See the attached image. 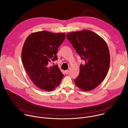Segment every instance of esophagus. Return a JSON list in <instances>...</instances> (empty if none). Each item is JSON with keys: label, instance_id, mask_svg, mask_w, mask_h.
<instances>
[{"label": "esophagus", "instance_id": "34e87169", "mask_svg": "<svg viewBox=\"0 0 128 128\" xmlns=\"http://www.w3.org/2000/svg\"><path fill=\"white\" fill-rule=\"evenodd\" d=\"M65 72L66 74H68V73H69V70H66L65 71Z\"/></svg>", "mask_w": 128, "mask_h": 128}]
</instances>
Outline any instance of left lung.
I'll use <instances>...</instances> for the list:
<instances>
[{
	"label": "left lung",
	"instance_id": "obj_1",
	"mask_svg": "<svg viewBox=\"0 0 128 128\" xmlns=\"http://www.w3.org/2000/svg\"><path fill=\"white\" fill-rule=\"evenodd\" d=\"M66 37L84 61L74 80L76 86L84 91L94 89L105 79L110 66V54L106 42L88 30L70 32Z\"/></svg>",
	"mask_w": 128,
	"mask_h": 128
}]
</instances>
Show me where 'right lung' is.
Masks as SVG:
<instances>
[{"mask_svg": "<svg viewBox=\"0 0 128 128\" xmlns=\"http://www.w3.org/2000/svg\"><path fill=\"white\" fill-rule=\"evenodd\" d=\"M65 35L64 33L42 31L30 34L25 41L21 54L22 63L32 82L43 90H54L64 76L58 65L50 66L49 63L57 59L58 48Z\"/></svg>", "mask_w": 128, "mask_h": 128, "instance_id": "add662e5", "label": "right lung"}]
</instances>
